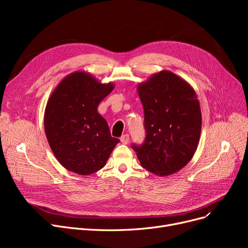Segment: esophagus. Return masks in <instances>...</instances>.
Instances as JSON below:
<instances>
[{"label":"esophagus","instance_id":"esophagus-1","mask_svg":"<svg viewBox=\"0 0 248 248\" xmlns=\"http://www.w3.org/2000/svg\"><path fill=\"white\" fill-rule=\"evenodd\" d=\"M121 141L123 142V144H124V145L128 144V141H129V136H128V135H124V136H122V137H121Z\"/></svg>","mask_w":248,"mask_h":248}]
</instances>
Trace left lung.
I'll return each mask as SVG.
<instances>
[{
	"label": "left lung",
	"instance_id": "1",
	"mask_svg": "<svg viewBox=\"0 0 248 248\" xmlns=\"http://www.w3.org/2000/svg\"><path fill=\"white\" fill-rule=\"evenodd\" d=\"M145 113V142L133 145L138 159L157 176L183 169L197 150L202 126L194 88L177 74L162 70L138 85Z\"/></svg>",
	"mask_w": 248,
	"mask_h": 248
}]
</instances>
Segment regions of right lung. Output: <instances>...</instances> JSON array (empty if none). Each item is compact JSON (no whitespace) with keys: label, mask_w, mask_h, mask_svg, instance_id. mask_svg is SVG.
<instances>
[{"label":"right lung","mask_w":248,"mask_h":248,"mask_svg":"<svg viewBox=\"0 0 248 248\" xmlns=\"http://www.w3.org/2000/svg\"><path fill=\"white\" fill-rule=\"evenodd\" d=\"M113 88L111 82L101 83L88 72L75 71L51 93L44 113L45 134L66 170L81 176L99 171L120 142L97 112L98 104Z\"/></svg>","instance_id":"1"}]
</instances>
